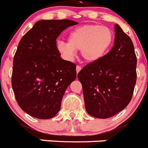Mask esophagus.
I'll use <instances>...</instances> for the list:
<instances>
[{"label":"esophagus","mask_w":148,"mask_h":148,"mask_svg":"<svg viewBox=\"0 0 148 148\" xmlns=\"http://www.w3.org/2000/svg\"><path fill=\"white\" fill-rule=\"evenodd\" d=\"M81 70H82V66H76V73H79Z\"/></svg>","instance_id":"obj_1"}]
</instances>
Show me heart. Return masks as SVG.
Segmentation results:
<instances>
[{
    "label": "heart",
    "instance_id": "obj_1",
    "mask_svg": "<svg viewBox=\"0 0 148 148\" xmlns=\"http://www.w3.org/2000/svg\"><path fill=\"white\" fill-rule=\"evenodd\" d=\"M114 34L109 27L98 24H87L72 30L68 43L58 41L56 47L66 61H73L76 51L80 50L84 61L94 63L107 55L113 45Z\"/></svg>",
    "mask_w": 148,
    "mask_h": 148
}]
</instances>
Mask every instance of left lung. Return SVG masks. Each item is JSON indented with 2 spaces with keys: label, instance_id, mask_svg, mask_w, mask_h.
Masks as SVG:
<instances>
[{
  "label": "left lung",
  "instance_id": "left-lung-1",
  "mask_svg": "<svg viewBox=\"0 0 148 148\" xmlns=\"http://www.w3.org/2000/svg\"><path fill=\"white\" fill-rule=\"evenodd\" d=\"M136 64L131 39L115 24L111 50L100 61L86 65L78 74L89 115L108 119L126 108L136 82Z\"/></svg>",
  "mask_w": 148,
  "mask_h": 148
}]
</instances>
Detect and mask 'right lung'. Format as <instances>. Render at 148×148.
<instances>
[{"label": "right lung", "mask_w": 148, "mask_h": 148, "mask_svg": "<svg viewBox=\"0 0 148 148\" xmlns=\"http://www.w3.org/2000/svg\"><path fill=\"white\" fill-rule=\"evenodd\" d=\"M78 22L40 20L18 44L13 59L12 87L18 105L40 119L54 117L66 88L76 78V65L61 58L56 39Z\"/></svg>", "instance_id": "add662e5"}]
</instances>
